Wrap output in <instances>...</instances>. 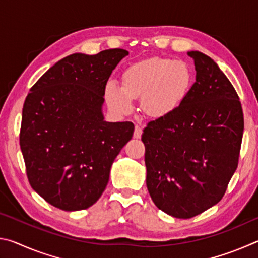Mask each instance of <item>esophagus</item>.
<instances>
[{"instance_id": "esophagus-1", "label": "esophagus", "mask_w": 258, "mask_h": 258, "mask_svg": "<svg viewBox=\"0 0 258 258\" xmlns=\"http://www.w3.org/2000/svg\"><path fill=\"white\" fill-rule=\"evenodd\" d=\"M141 135H142V127H140L139 125H137V126H135L133 137H134L135 139H140V138H141Z\"/></svg>"}]
</instances>
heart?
Listing matches in <instances>:
<instances>
[{
    "label": "heart",
    "instance_id": "heart-1",
    "mask_svg": "<svg viewBox=\"0 0 258 258\" xmlns=\"http://www.w3.org/2000/svg\"><path fill=\"white\" fill-rule=\"evenodd\" d=\"M123 86L110 81L104 99L112 111L126 115L133 110V99L141 98V108L152 118H163L175 110L189 92L192 74L180 60L152 59L128 67Z\"/></svg>",
    "mask_w": 258,
    "mask_h": 258
}]
</instances>
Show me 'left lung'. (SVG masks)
Here are the masks:
<instances>
[{
	"mask_svg": "<svg viewBox=\"0 0 258 258\" xmlns=\"http://www.w3.org/2000/svg\"><path fill=\"white\" fill-rule=\"evenodd\" d=\"M196 82L171 115L143 130L147 187L160 211L191 218L213 207L238 167L243 113L237 92L217 63L199 51Z\"/></svg>",
	"mask_w": 258,
	"mask_h": 258,
	"instance_id": "8db88e82",
	"label": "left lung"
}]
</instances>
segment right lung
I'll use <instances>...</instances> for the list:
<instances>
[{"mask_svg": "<svg viewBox=\"0 0 258 258\" xmlns=\"http://www.w3.org/2000/svg\"><path fill=\"white\" fill-rule=\"evenodd\" d=\"M128 54L110 49L58 61L30 89L23 108L20 149L29 184L59 209L98 202L113 160L133 137L131 121L103 120L104 87Z\"/></svg>", "mask_w": 258, "mask_h": 258, "instance_id": "1", "label": "right lung"}]
</instances>
